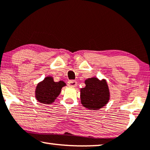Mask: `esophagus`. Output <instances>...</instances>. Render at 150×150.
<instances>
[{
    "label": "esophagus",
    "instance_id": "1",
    "mask_svg": "<svg viewBox=\"0 0 150 150\" xmlns=\"http://www.w3.org/2000/svg\"><path fill=\"white\" fill-rule=\"evenodd\" d=\"M68 85L71 87H75L77 86V82L76 81H74V80H70L68 81Z\"/></svg>",
    "mask_w": 150,
    "mask_h": 150
}]
</instances>
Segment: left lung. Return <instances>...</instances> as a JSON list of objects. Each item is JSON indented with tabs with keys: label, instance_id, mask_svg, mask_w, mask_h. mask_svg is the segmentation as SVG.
Here are the masks:
<instances>
[{
	"label": "left lung",
	"instance_id": "left-lung-1",
	"mask_svg": "<svg viewBox=\"0 0 150 150\" xmlns=\"http://www.w3.org/2000/svg\"><path fill=\"white\" fill-rule=\"evenodd\" d=\"M86 86L80 90L81 103L89 110H99L110 100V91L106 80L91 77L85 80Z\"/></svg>",
	"mask_w": 150,
	"mask_h": 150
}]
</instances>
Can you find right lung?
Masks as SVG:
<instances>
[{
	"label": "right lung",
	"instance_id": "1",
	"mask_svg": "<svg viewBox=\"0 0 150 150\" xmlns=\"http://www.w3.org/2000/svg\"><path fill=\"white\" fill-rule=\"evenodd\" d=\"M66 83L63 81L55 82L53 77H45L40 82L38 83L35 91V97L39 102L45 104H50L54 102L61 93L62 87Z\"/></svg>",
	"mask_w": 150,
	"mask_h": 150
}]
</instances>
